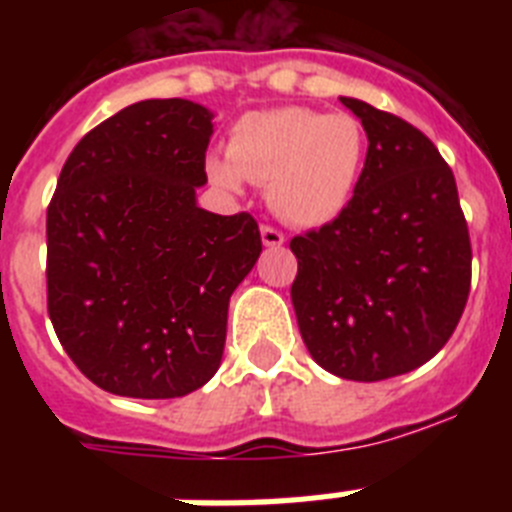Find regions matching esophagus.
I'll return each mask as SVG.
<instances>
[{
    "label": "esophagus",
    "mask_w": 512,
    "mask_h": 512,
    "mask_svg": "<svg viewBox=\"0 0 512 512\" xmlns=\"http://www.w3.org/2000/svg\"><path fill=\"white\" fill-rule=\"evenodd\" d=\"M261 241L269 248H279L284 243V235L277 228H271V225H261Z\"/></svg>",
    "instance_id": "1"
}]
</instances>
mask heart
Listing matches in <instances>:
<instances>
[{
  "instance_id": "heart-1",
  "label": "heart",
  "mask_w": 512,
  "mask_h": 512,
  "mask_svg": "<svg viewBox=\"0 0 512 512\" xmlns=\"http://www.w3.org/2000/svg\"><path fill=\"white\" fill-rule=\"evenodd\" d=\"M366 161L361 122L346 112L277 107L248 112L228 133L225 156L210 153L207 176L241 189L243 179L266 187V202L284 223L318 228L354 200Z\"/></svg>"
}]
</instances>
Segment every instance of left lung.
<instances>
[{"mask_svg":"<svg viewBox=\"0 0 512 512\" xmlns=\"http://www.w3.org/2000/svg\"><path fill=\"white\" fill-rule=\"evenodd\" d=\"M369 138L346 210L289 248L292 305L307 351L354 382L408 374L446 346L472 282V246L454 174L402 117L341 97Z\"/></svg>","mask_w":512,"mask_h":512,"instance_id":"8db88e82","label":"left lung"}]
</instances>
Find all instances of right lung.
I'll return each mask as SVG.
<instances>
[{
  "instance_id": "obj_1",
  "label": "right lung",
  "mask_w": 512,
  "mask_h": 512,
  "mask_svg": "<svg viewBox=\"0 0 512 512\" xmlns=\"http://www.w3.org/2000/svg\"><path fill=\"white\" fill-rule=\"evenodd\" d=\"M212 112L143 99L99 122L48 205V315L97 387L169 400L200 390L225 348L228 302L261 253L248 212L197 207Z\"/></svg>"
}]
</instances>
